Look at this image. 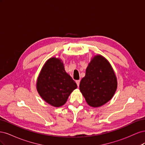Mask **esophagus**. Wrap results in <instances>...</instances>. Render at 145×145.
Here are the masks:
<instances>
[{
	"label": "esophagus",
	"mask_w": 145,
	"mask_h": 145,
	"mask_svg": "<svg viewBox=\"0 0 145 145\" xmlns=\"http://www.w3.org/2000/svg\"><path fill=\"white\" fill-rule=\"evenodd\" d=\"M80 82V80H76V83H77V86H79Z\"/></svg>",
	"instance_id": "34e87169"
}]
</instances>
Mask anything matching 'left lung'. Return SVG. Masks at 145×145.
<instances>
[{"label":"left lung","instance_id":"left-lung-1","mask_svg":"<svg viewBox=\"0 0 145 145\" xmlns=\"http://www.w3.org/2000/svg\"><path fill=\"white\" fill-rule=\"evenodd\" d=\"M117 86L116 76L110 63L102 56L94 57L79 85L87 103L93 107L102 106L111 99Z\"/></svg>","mask_w":145,"mask_h":145}]
</instances>
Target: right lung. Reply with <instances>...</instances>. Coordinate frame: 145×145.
Here are the masks:
<instances>
[{
    "mask_svg": "<svg viewBox=\"0 0 145 145\" xmlns=\"http://www.w3.org/2000/svg\"><path fill=\"white\" fill-rule=\"evenodd\" d=\"M77 84L65 71L61 60L52 57L43 66L37 82L39 94L48 103L59 107L67 102Z\"/></svg>",
    "mask_w": 145,
    "mask_h": 145,
    "instance_id": "1",
    "label": "right lung"
}]
</instances>
